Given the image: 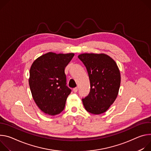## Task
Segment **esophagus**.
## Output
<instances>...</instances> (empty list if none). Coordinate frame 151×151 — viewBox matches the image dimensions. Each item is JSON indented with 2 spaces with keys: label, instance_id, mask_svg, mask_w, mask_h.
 <instances>
[{
  "label": "esophagus",
  "instance_id": "1",
  "mask_svg": "<svg viewBox=\"0 0 151 151\" xmlns=\"http://www.w3.org/2000/svg\"><path fill=\"white\" fill-rule=\"evenodd\" d=\"M73 91L74 92H77L78 91V88H75L73 89Z\"/></svg>",
  "mask_w": 151,
  "mask_h": 151
}]
</instances>
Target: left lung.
I'll return each mask as SVG.
<instances>
[{"label": "left lung", "mask_w": 151, "mask_h": 151, "mask_svg": "<svg viewBox=\"0 0 151 151\" xmlns=\"http://www.w3.org/2000/svg\"><path fill=\"white\" fill-rule=\"evenodd\" d=\"M86 66L91 91L82 99L89 113L99 114L106 112L114 102L121 85V73L116 62L104 53H83L78 56Z\"/></svg>", "instance_id": "left-lung-1"}]
</instances>
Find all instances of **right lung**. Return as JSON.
<instances>
[{
	"instance_id": "right-lung-1",
	"label": "right lung",
	"mask_w": 151,
	"mask_h": 151,
	"mask_svg": "<svg viewBox=\"0 0 151 151\" xmlns=\"http://www.w3.org/2000/svg\"><path fill=\"white\" fill-rule=\"evenodd\" d=\"M74 53L48 52L38 58L30 67L29 84L33 99L44 113L62 112L71 90L66 86L65 68Z\"/></svg>"
}]
</instances>
